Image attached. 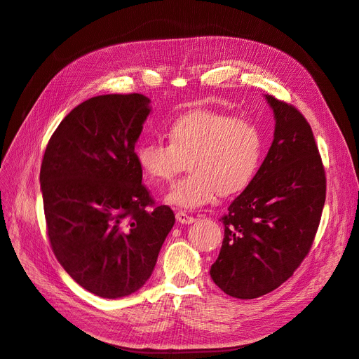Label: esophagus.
Wrapping results in <instances>:
<instances>
[{"label": "esophagus", "mask_w": 359, "mask_h": 359, "mask_svg": "<svg viewBox=\"0 0 359 359\" xmlns=\"http://www.w3.org/2000/svg\"><path fill=\"white\" fill-rule=\"evenodd\" d=\"M176 219L180 224H192L194 221H196V218L191 217V215H188L187 212H183V210H177L176 212Z\"/></svg>", "instance_id": "esophagus-1"}]
</instances>
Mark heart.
I'll return each instance as SVG.
<instances>
[{
  "instance_id": "obj_1",
  "label": "heart",
  "mask_w": 359,
  "mask_h": 359,
  "mask_svg": "<svg viewBox=\"0 0 359 359\" xmlns=\"http://www.w3.org/2000/svg\"><path fill=\"white\" fill-rule=\"evenodd\" d=\"M163 140L142 141L135 158L155 183L170 182L188 161L187 177L174 183L167 201L197 209L218 196H233L247 188L259 171L264 138L252 121L212 109H194L172 118Z\"/></svg>"
}]
</instances>
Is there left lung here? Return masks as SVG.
Segmentation results:
<instances>
[{
	"instance_id": "left-lung-1",
	"label": "left lung",
	"mask_w": 359,
	"mask_h": 359,
	"mask_svg": "<svg viewBox=\"0 0 359 359\" xmlns=\"http://www.w3.org/2000/svg\"><path fill=\"white\" fill-rule=\"evenodd\" d=\"M275 137L250 185L224 213V241L210 276L233 298L254 299L287 281L309 255L326 198V174L310 123L266 95Z\"/></svg>"
}]
</instances>
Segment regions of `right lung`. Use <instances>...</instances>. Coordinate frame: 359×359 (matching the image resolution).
I'll use <instances>...</instances> for the list:
<instances>
[{
    "instance_id": "right-lung-1",
    "label": "right lung",
    "mask_w": 359,
    "mask_h": 359,
    "mask_svg": "<svg viewBox=\"0 0 359 359\" xmlns=\"http://www.w3.org/2000/svg\"><path fill=\"white\" fill-rule=\"evenodd\" d=\"M138 93L91 97L61 120L40 168L46 233L57 260L100 298L150 278L176 218L142 183L135 142L149 116Z\"/></svg>"
}]
</instances>
